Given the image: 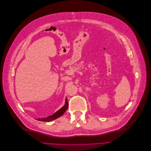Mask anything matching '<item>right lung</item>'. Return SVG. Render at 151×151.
<instances>
[{
	"label": "right lung",
	"mask_w": 151,
	"mask_h": 151,
	"mask_svg": "<svg viewBox=\"0 0 151 151\" xmlns=\"http://www.w3.org/2000/svg\"><path fill=\"white\" fill-rule=\"evenodd\" d=\"M68 107V102H67V99L66 98L65 105L61 109H59L58 111H57L55 114H53V115H52L50 116H49L46 118H39L37 119L39 120V121L45 122H51V121H52V120H54V119L60 117L61 115H63L64 114V112L66 111V110L67 109Z\"/></svg>",
	"instance_id": "obj_1"
}]
</instances>
